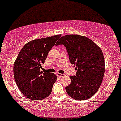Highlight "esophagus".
<instances>
[{
  "mask_svg": "<svg viewBox=\"0 0 121 121\" xmlns=\"http://www.w3.org/2000/svg\"><path fill=\"white\" fill-rule=\"evenodd\" d=\"M57 75L59 77H64V76H65V74H62V73H57Z\"/></svg>",
  "mask_w": 121,
  "mask_h": 121,
  "instance_id": "esophagus-1",
  "label": "esophagus"
}]
</instances>
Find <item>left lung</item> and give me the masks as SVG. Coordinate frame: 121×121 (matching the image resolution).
<instances>
[{"mask_svg":"<svg viewBox=\"0 0 121 121\" xmlns=\"http://www.w3.org/2000/svg\"><path fill=\"white\" fill-rule=\"evenodd\" d=\"M60 44L66 47L70 63L77 70L76 76H70L71 81L65 88L66 92L78 101L91 97L99 89L104 75L101 49L90 39L78 35L62 37L56 45Z\"/></svg>","mask_w":121,"mask_h":121,"instance_id":"1","label":"left lung"}]
</instances>
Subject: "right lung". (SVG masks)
Wrapping results in <instances>:
<instances>
[{
	"label": "right lung",
	"mask_w": 121,
	"mask_h": 121,
	"mask_svg": "<svg viewBox=\"0 0 121 121\" xmlns=\"http://www.w3.org/2000/svg\"><path fill=\"white\" fill-rule=\"evenodd\" d=\"M62 35L37 39L20 50L13 65L14 78L20 91L33 101L42 100L51 93L57 76L40 70L48 53Z\"/></svg>",
	"instance_id": "add662e5"
}]
</instances>
